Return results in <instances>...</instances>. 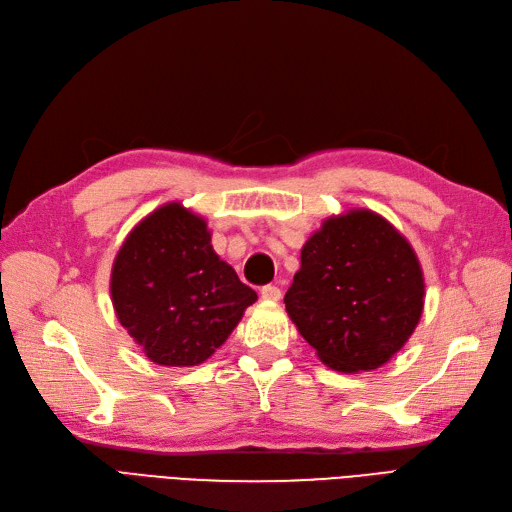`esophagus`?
I'll return each instance as SVG.
<instances>
[{
  "instance_id": "esophagus-1",
  "label": "esophagus",
  "mask_w": 512,
  "mask_h": 512,
  "mask_svg": "<svg viewBox=\"0 0 512 512\" xmlns=\"http://www.w3.org/2000/svg\"><path fill=\"white\" fill-rule=\"evenodd\" d=\"M260 297L265 299V301H280L282 299V290L277 288V286H262L260 288Z\"/></svg>"
}]
</instances>
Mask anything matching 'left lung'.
I'll list each match as a JSON object with an SVG mask.
<instances>
[{
  "mask_svg": "<svg viewBox=\"0 0 512 512\" xmlns=\"http://www.w3.org/2000/svg\"><path fill=\"white\" fill-rule=\"evenodd\" d=\"M425 282L406 237L354 209L324 220L301 250L284 303L318 359L356 374L384 365L414 333Z\"/></svg>",
  "mask_w": 512,
  "mask_h": 512,
  "instance_id": "1",
  "label": "left lung"
}]
</instances>
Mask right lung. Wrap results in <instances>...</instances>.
Wrapping results in <instances>:
<instances>
[{
	"instance_id": "1",
	"label": "right lung",
	"mask_w": 512,
	"mask_h": 512,
	"mask_svg": "<svg viewBox=\"0 0 512 512\" xmlns=\"http://www.w3.org/2000/svg\"><path fill=\"white\" fill-rule=\"evenodd\" d=\"M111 297L121 327L166 367L205 363L258 299L213 252L207 222L181 203L132 228L113 262Z\"/></svg>"
}]
</instances>
